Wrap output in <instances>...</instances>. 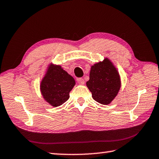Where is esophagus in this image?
I'll use <instances>...</instances> for the list:
<instances>
[{
  "label": "esophagus",
  "mask_w": 159,
  "mask_h": 159,
  "mask_svg": "<svg viewBox=\"0 0 159 159\" xmlns=\"http://www.w3.org/2000/svg\"><path fill=\"white\" fill-rule=\"evenodd\" d=\"M77 81L80 85H83V84H84V83H85L84 79H83V78H79V79H77Z\"/></svg>",
  "instance_id": "obj_1"
}]
</instances>
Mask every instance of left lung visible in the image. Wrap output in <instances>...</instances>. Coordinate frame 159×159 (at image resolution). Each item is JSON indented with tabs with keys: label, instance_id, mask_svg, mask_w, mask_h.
I'll use <instances>...</instances> for the list:
<instances>
[{
	"label": "left lung",
	"instance_id": "obj_1",
	"mask_svg": "<svg viewBox=\"0 0 159 159\" xmlns=\"http://www.w3.org/2000/svg\"><path fill=\"white\" fill-rule=\"evenodd\" d=\"M86 85L95 101L109 104L120 90V76L114 64L106 58L91 66L90 79Z\"/></svg>",
	"mask_w": 159,
	"mask_h": 159
}]
</instances>
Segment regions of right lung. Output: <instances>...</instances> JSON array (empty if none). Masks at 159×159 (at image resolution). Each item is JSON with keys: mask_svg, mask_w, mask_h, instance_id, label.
Instances as JSON below:
<instances>
[{"mask_svg": "<svg viewBox=\"0 0 159 159\" xmlns=\"http://www.w3.org/2000/svg\"><path fill=\"white\" fill-rule=\"evenodd\" d=\"M75 84L74 78L61 66L50 64L41 81V91L45 101L53 107H58L69 98V93Z\"/></svg>", "mask_w": 159, "mask_h": 159, "instance_id": "obj_1", "label": "right lung"}]
</instances>
